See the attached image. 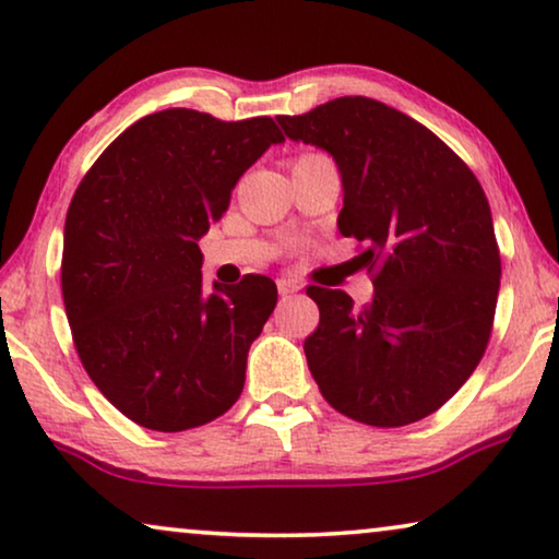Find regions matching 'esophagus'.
<instances>
[{"mask_svg": "<svg viewBox=\"0 0 559 559\" xmlns=\"http://www.w3.org/2000/svg\"><path fill=\"white\" fill-rule=\"evenodd\" d=\"M299 287H302V285H299L295 277H280L277 280V293L280 295H293V293H297Z\"/></svg>", "mask_w": 559, "mask_h": 559, "instance_id": "34e87169", "label": "esophagus"}]
</instances>
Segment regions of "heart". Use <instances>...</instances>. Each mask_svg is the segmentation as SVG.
I'll return each instance as SVG.
<instances>
[{"mask_svg": "<svg viewBox=\"0 0 559 559\" xmlns=\"http://www.w3.org/2000/svg\"><path fill=\"white\" fill-rule=\"evenodd\" d=\"M307 156H314V153H305V156H299V158H307ZM299 158H297V160H299Z\"/></svg>", "mask_w": 559, "mask_h": 559, "instance_id": "obj_1", "label": "heart"}]
</instances>
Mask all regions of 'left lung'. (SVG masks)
<instances>
[{
  "mask_svg": "<svg viewBox=\"0 0 559 559\" xmlns=\"http://www.w3.org/2000/svg\"><path fill=\"white\" fill-rule=\"evenodd\" d=\"M293 141L333 153L343 176L337 229L366 249L373 299L307 287L320 325L310 373L337 414L378 428L439 411L487 350L501 260L489 201L439 135L391 105L347 95L280 116Z\"/></svg>",
  "mask_w": 559,
  "mask_h": 559,
  "instance_id": "left-lung-1",
  "label": "left lung"
}]
</instances>
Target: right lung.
Instances as JSON below:
<instances>
[{"label": "right lung", "instance_id": "right-lung-1", "mask_svg": "<svg viewBox=\"0 0 559 559\" xmlns=\"http://www.w3.org/2000/svg\"><path fill=\"white\" fill-rule=\"evenodd\" d=\"M282 141L270 116L168 108L126 128L80 181L64 219V312L87 376L133 424L189 431L241 395L277 287L245 274L206 293L199 239Z\"/></svg>", "mask_w": 559, "mask_h": 559}]
</instances>
